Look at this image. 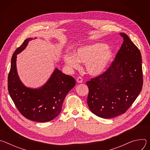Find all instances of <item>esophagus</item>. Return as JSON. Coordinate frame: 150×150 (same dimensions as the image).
Listing matches in <instances>:
<instances>
[{
  "instance_id": "1",
  "label": "esophagus",
  "mask_w": 150,
  "mask_h": 150,
  "mask_svg": "<svg viewBox=\"0 0 150 150\" xmlns=\"http://www.w3.org/2000/svg\"><path fill=\"white\" fill-rule=\"evenodd\" d=\"M82 81H83V80H82V78L81 77L79 76V77H78V78H76V82H77L78 83H82Z\"/></svg>"
}]
</instances>
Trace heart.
<instances>
[{"instance_id": "heart-1", "label": "heart", "mask_w": 150, "mask_h": 150, "mask_svg": "<svg viewBox=\"0 0 150 150\" xmlns=\"http://www.w3.org/2000/svg\"><path fill=\"white\" fill-rule=\"evenodd\" d=\"M113 54V50L109 47L97 42L79 47L75 50L73 55L65 54L63 59L67 65L72 68H79V62L85 63L87 73L97 76L105 71Z\"/></svg>"}]
</instances>
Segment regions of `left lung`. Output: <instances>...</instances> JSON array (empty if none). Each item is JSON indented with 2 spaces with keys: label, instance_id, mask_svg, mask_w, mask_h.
Here are the masks:
<instances>
[{
  "label": "left lung",
  "instance_id": "left-lung-1",
  "mask_svg": "<svg viewBox=\"0 0 150 150\" xmlns=\"http://www.w3.org/2000/svg\"><path fill=\"white\" fill-rule=\"evenodd\" d=\"M111 66L104 73L87 82L90 110L102 118L124 113L139 94L143 84L139 50L126 34Z\"/></svg>",
  "mask_w": 150,
  "mask_h": 150
}]
</instances>
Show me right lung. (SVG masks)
<instances>
[{
	"label": "right lung",
	"instance_id": "obj_1",
	"mask_svg": "<svg viewBox=\"0 0 150 150\" xmlns=\"http://www.w3.org/2000/svg\"><path fill=\"white\" fill-rule=\"evenodd\" d=\"M31 40L32 38H27L12 55L8 88L16 108L25 117L35 122H46L54 119L60 113L63 100L74 87L75 80L56 68L41 87L32 88L24 85L17 72L16 57Z\"/></svg>",
	"mask_w": 150,
	"mask_h": 150
}]
</instances>
